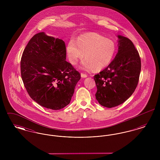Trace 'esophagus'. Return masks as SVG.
<instances>
[{
  "mask_svg": "<svg viewBox=\"0 0 160 160\" xmlns=\"http://www.w3.org/2000/svg\"><path fill=\"white\" fill-rule=\"evenodd\" d=\"M81 77L82 78H86V77H88V76L86 74H83V73H81Z\"/></svg>",
  "mask_w": 160,
  "mask_h": 160,
  "instance_id": "34e87169",
  "label": "esophagus"
}]
</instances>
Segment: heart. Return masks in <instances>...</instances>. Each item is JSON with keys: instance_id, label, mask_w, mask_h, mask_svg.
<instances>
[{"instance_id": "1", "label": "heart", "mask_w": 160, "mask_h": 160, "mask_svg": "<svg viewBox=\"0 0 160 160\" xmlns=\"http://www.w3.org/2000/svg\"><path fill=\"white\" fill-rule=\"evenodd\" d=\"M116 46L114 42L103 36L89 33L77 39H71L66 46L69 61L76 65L79 60L84 58L81 68L86 71H101L109 65L114 57Z\"/></svg>"}]
</instances>
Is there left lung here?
Masks as SVG:
<instances>
[{"label": "left lung", "instance_id": "8db88e82", "mask_svg": "<svg viewBox=\"0 0 160 160\" xmlns=\"http://www.w3.org/2000/svg\"><path fill=\"white\" fill-rule=\"evenodd\" d=\"M118 52L108 67L95 75L96 99L107 108L118 106L135 91L141 71V61L132 42L118 35Z\"/></svg>", "mask_w": 160, "mask_h": 160}]
</instances>
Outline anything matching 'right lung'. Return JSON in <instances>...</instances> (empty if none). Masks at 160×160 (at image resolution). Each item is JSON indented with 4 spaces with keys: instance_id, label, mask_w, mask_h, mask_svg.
Segmentation results:
<instances>
[{
    "instance_id": "1",
    "label": "right lung",
    "mask_w": 160,
    "mask_h": 160,
    "mask_svg": "<svg viewBox=\"0 0 160 160\" xmlns=\"http://www.w3.org/2000/svg\"><path fill=\"white\" fill-rule=\"evenodd\" d=\"M64 41L39 32L23 51L21 75L31 98L40 106L58 110L68 105L80 74L66 60Z\"/></svg>"
}]
</instances>
